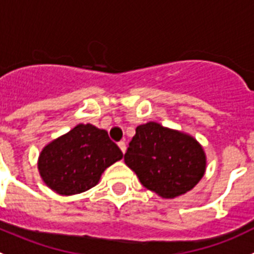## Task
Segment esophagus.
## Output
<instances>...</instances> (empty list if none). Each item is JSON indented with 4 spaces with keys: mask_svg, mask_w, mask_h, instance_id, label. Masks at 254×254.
<instances>
[{
    "mask_svg": "<svg viewBox=\"0 0 254 254\" xmlns=\"http://www.w3.org/2000/svg\"><path fill=\"white\" fill-rule=\"evenodd\" d=\"M119 148L122 149L123 153L127 152V144H125V141H119Z\"/></svg>",
    "mask_w": 254,
    "mask_h": 254,
    "instance_id": "obj_1",
    "label": "esophagus"
}]
</instances>
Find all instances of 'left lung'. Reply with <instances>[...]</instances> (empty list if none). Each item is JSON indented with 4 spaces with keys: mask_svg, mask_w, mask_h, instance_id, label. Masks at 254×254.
<instances>
[{
    "mask_svg": "<svg viewBox=\"0 0 254 254\" xmlns=\"http://www.w3.org/2000/svg\"><path fill=\"white\" fill-rule=\"evenodd\" d=\"M124 161L144 187L166 198L193 189L206 167L204 149L192 136L152 122L136 127Z\"/></svg>",
    "mask_w": 254,
    "mask_h": 254,
    "instance_id": "left-lung-1",
    "label": "left lung"
}]
</instances>
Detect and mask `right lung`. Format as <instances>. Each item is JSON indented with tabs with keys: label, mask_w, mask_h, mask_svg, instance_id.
Returning <instances> with one entry per match:
<instances>
[{
	"label": "right lung",
	"mask_w": 254,
	"mask_h": 254,
	"mask_svg": "<svg viewBox=\"0 0 254 254\" xmlns=\"http://www.w3.org/2000/svg\"><path fill=\"white\" fill-rule=\"evenodd\" d=\"M123 158L106 130L79 124L49 143L39 155V172L61 195H76L99 184L107 167Z\"/></svg>",
	"instance_id": "obj_1"
}]
</instances>
